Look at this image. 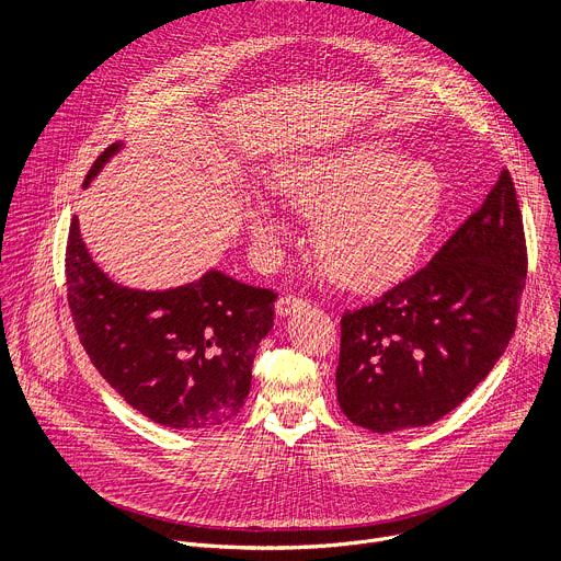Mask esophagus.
<instances>
[{
  "label": "esophagus",
  "mask_w": 561,
  "mask_h": 561,
  "mask_svg": "<svg viewBox=\"0 0 561 561\" xmlns=\"http://www.w3.org/2000/svg\"><path fill=\"white\" fill-rule=\"evenodd\" d=\"M308 306H310V301L306 297H301V295H282L277 299V304H275V310H277V314L284 317V314H290V312L308 308Z\"/></svg>",
  "instance_id": "esophagus-1"
}]
</instances>
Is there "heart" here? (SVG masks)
<instances>
[{
    "label": "heart",
    "mask_w": 561,
    "mask_h": 561,
    "mask_svg": "<svg viewBox=\"0 0 561 561\" xmlns=\"http://www.w3.org/2000/svg\"><path fill=\"white\" fill-rule=\"evenodd\" d=\"M284 206L317 217L314 247L333 279L375 290L402 277L422 253L444 202L437 171L386 141L304 154L275 178ZM257 242L275 247L288 226L264 199L249 206Z\"/></svg>",
    "instance_id": "obj_1"
}]
</instances>
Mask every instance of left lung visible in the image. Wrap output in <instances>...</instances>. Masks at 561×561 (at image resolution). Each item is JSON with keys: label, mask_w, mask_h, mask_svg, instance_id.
Instances as JSON below:
<instances>
[{"label": "left lung", "mask_w": 561, "mask_h": 561, "mask_svg": "<svg viewBox=\"0 0 561 561\" xmlns=\"http://www.w3.org/2000/svg\"><path fill=\"white\" fill-rule=\"evenodd\" d=\"M526 237L511 173L409 279L342 314L337 399L373 433L428 426L506 351L526 286Z\"/></svg>", "instance_id": "left-lung-1"}]
</instances>
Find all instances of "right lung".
Listing matches in <instances>:
<instances>
[{
    "label": "right lung",
    "mask_w": 561,
    "mask_h": 561,
    "mask_svg": "<svg viewBox=\"0 0 561 561\" xmlns=\"http://www.w3.org/2000/svg\"><path fill=\"white\" fill-rule=\"evenodd\" d=\"M117 150L113 144L95 159L84 186ZM66 286L93 366L144 417L193 431L224 424L244 407L257 346L273 329V290L219 271L171 290L124 288L91 260L77 217Z\"/></svg>",
    "instance_id": "1"
}]
</instances>
